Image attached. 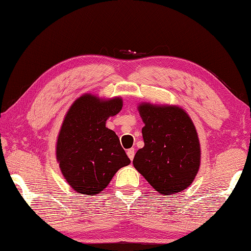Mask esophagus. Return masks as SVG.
<instances>
[{
    "instance_id": "obj_1",
    "label": "esophagus",
    "mask_w": 251,
    "mask_h": 251,
    "mask_svg": "<svg viewBox=\"0 0 251 251\" xmlns=\"http://www.w3.org/2000/svg\"><path fill=\"white\" fill-rule=\"evenodd\" d=\"M127 155H128V158L132 161V159H134V156H135V149L131 148V149L127 150Z\"/></svg>"
}]
</instances>
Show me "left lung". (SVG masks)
Masks as SVG:
<instances>
[{
  "label": "left lung",
  "instance_id": "1",
  "mask_svg": "<svg viewBox=\"0 0 251 251\" xmlns=\"http://www.w3.org/2000/svg\"><path fill=\"white\" fill-rule=\"evenodd\" d=\"M145 147L134 166L162 195L180 193L193 183L200 165V145L193 121L178 106L139 105Z\"/></svg>",
  "mask_w": 251,
  "mask_h": 251
}]
</instances>
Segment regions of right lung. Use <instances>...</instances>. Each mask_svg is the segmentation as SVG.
I'll use <instances>...</instances> for the list:
<instances>
[{
	"label": "right lung",
	"mask_w": 251,
	"mask_h": 251,
	"mask_svg": "<svg viewBox=\"0 0 251 251\" xmlns=\"http://www.w3.org/2000/svg\"><path fill=\"white\" fill-rule=\"evenodd\" d=\"M122 100H100L91 95L77 99L67 112L57 138L56 159L74 190L99 194L123 166L130 163L119 137L105 122L122 110Z\"/></svg>",
	"instance_id": "right-lung-1"
}]
</instances>
